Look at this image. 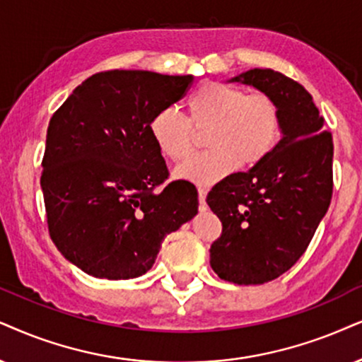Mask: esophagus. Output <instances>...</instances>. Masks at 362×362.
I'll list each match as a JSON object with an SVG mask.
<instances>
[{
  "label": "esophagus",
  "mask_w": 362,
  "mask_h": 362,
  "mask_svg": "<svg viewBox=\"0 0 362 362\" xmlns=\"http://www.w3.org/2000/svg\"><path fill=\"white\" fill-rule=\"evenodd\" d=\"M205 197H207V190H205V187H199V202H200V210H207V202H205Z\"/></svg>",
  "instance_id": "1"
}]
</instances>
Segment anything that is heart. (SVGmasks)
<instances>
[{
    "label": "heart",
    "instance_id": "obj_1",
    "mask_svg": "<svg viewBox=\"0 0 362 362\" xmlns=\"http://www.w3.org/2000/svg\"><path fill=\"white\" fill-rule=\"evenodd\" d=\"M187 115L162 108L150 120V134L160 152L173 162L194 153L195 132H207L210 150L177 168V177L214 184L239 165H259L277 145L282 128L279 103L265 91L245 93L239 86L207 81L187 102Z\"/></svg>",
    "mask_w": 362,
    "mask_h": 362
}]
</instances>
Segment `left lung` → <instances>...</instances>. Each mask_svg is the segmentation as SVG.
<instances>
[{"label": "left lung", "mask_w": 362, "mask_h": 362, "mask_svg": "<svg viewBox=\"0 0 362 362\" xmlns=\"http://www.w3.org/2000/svg\"><path fill=\"white\" fill-rule=\"evenodd\" d=\"M279 103L282 139L264 162L212 187L207 204L222 222L210 265L223 281L257 286L294 265L332 199V135L303 85L271 68L232 78Z\"/></svg>", "instance_id": "obj_1"}]
</instances>
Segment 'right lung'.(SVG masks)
Segmentation results:
<instances>
[{
    "label": "right lung",
    "mask_w": 362,
    "mask_h": 362,
    "mask_svg": "<svg viewBox=\"0 0 362 362\" xmlns=\"http://www.w3.org/2000/svg\"><path fill=\"white\" fill-rule=\"evenodd\" d=\"M192 81V75L100 71L53 113L40 178L48 230L88 276H144L165 235L199 210L194 184L168 182L150 134L152 117L184 97Z\"/></svg>",
    "instance_id": "obj_1"
}]
</instances>
